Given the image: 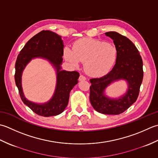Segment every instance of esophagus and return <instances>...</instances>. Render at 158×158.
Returning a JSON list of instances; mask_svg holds the SVG:
<instances>
[{"instance_id": "esophagus-1", "label": "esophagus", "mask_w": 158, "mask_h": 158, "mask_svg": "<svg viewBox=\"0 0 158 158\" xmlns=\"http://www.w3.org/2000/svg\"><path fill=\"white\" fill-rule=\"evenodd\" d=\"M80 81H83V80H86V77L84 76L83 75H80L79 76V79H78Z\"/></svg>"}]
</instances>
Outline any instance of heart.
<instances>
[{
  "mask_svg": "<svg viewBox=\"0 0 158 158\" xmlns=\"http://www.w3.org/2000/svg\"><path fill=\"white\" fill-rule=\"evenodd\" d=\"M64 57L72 65L84 62L88 75L102 77L107 74L117 59V50L112 44L95 39H82L75 41L72 49L64 48Z\"/></svg>",
  "mask_w": 158,
  "mask_h": 158,
  "instance_id": "heart-1",
  "label": "heart"
}]
</instances>
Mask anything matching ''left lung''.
I'll return each mask as SVG.
<instances>
[{
	"mask_svg": "<svg viewBox=\"0 0 158 158\" xmlns=\"http://www.w3.org/2000/svg\"><path fill=\"white\" fill-rule=\"evenodd\" d=\"M106 36L114 41L117 59L113 68L106 76L90 79V102L96 111L104 114H119L130 107L139 95L143 78V60L136 47L126 37L114 31L107 32ZM125 79L128 89L118 99H110L104 95V90L116 80Z\"/></svg>",
	"mask_w": 158,
	"mask_h": 158,
	"instance_id": "obj_1",
	"label": "left lung"
}]
</instances>
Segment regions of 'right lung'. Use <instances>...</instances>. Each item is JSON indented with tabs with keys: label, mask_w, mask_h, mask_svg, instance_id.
I'll use <instances>...</instances> for the list:
<instances>
[{
	"label": "right lung",
	"mask_w": 158,
	"mask_h": 158,
	"mask_svg": "<svg viewBox=\"0 0 158 158\" xmlns=\"http://www.w3.org/2000/svg\"><path fill=\"white\" fill-rule=\"evenodd\" d=\"M63 47L60 35L50 31H42L28 40L16 60L15 81L22 100L35 113L42 117L56 116L63 112L68 104L71 90L78 82L80 74L78 72L60 70ZM37 57L49 60L56 68L57 73V82L53 97L43 105L28 101L24 97L21 88L22 72L29 61Z\"/></svg>",
	"instance_id": "obj_1"
}]
</instances>
